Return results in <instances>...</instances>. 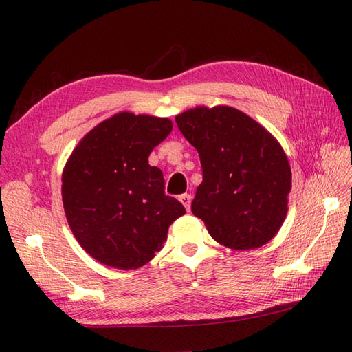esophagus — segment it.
I'll return each mask as SVG.
<instances>
[{"instance_id":"34e87169","label":"esophagus","mask_w":352,"mask_h":352,"mask_svg":"<svg viewBox=\"0 0 352 352\" xmlns=\"http://www.w3.org/2000/svg\"><path fill=\"white\" fill-rule=\"evenodd\" d=\"M180 203L184 206L186 210H190V203H192V197L189 195V193H184V195L180 197Z\"/></svg>"}]
</instances>
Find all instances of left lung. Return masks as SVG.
Segmentation results:
<instances>
[{"label":"left lung","mask_w":352,"mask_h":352,"mask_svg":"<svg viewBox=\"0 0 352 352\" xmlns=\"http://www.w3.org/2000/svg\"><path fill=\"white\" fill-rule=\"evenodd\" d=\"M197 148L203 183L192 213L216 242L256 250L272 241L289 210L292 170L280 142L263 125L230 106H198L175 116Z\"/></svg>","instance_id":"1"}]
</instances>
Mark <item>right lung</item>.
I'll return each instance as SVG.
<instances>
[{
  "label": "right lung",
  "mask_w": 352,
  "mask_h": 352,
  "mask_svg": "<svg viewBox=\"0 0 352 352\" xmlns=\"http://www.w3.org/2000/svg\"><path fill=\"white\" fill-rule=\"evenodd\" d=\"M170 131L168 118L119 111L94 126L66 162V219L81 248L100 263L124 271L144 266L186 213L164 195L163 172L148 163Z\"/></svg>",
  "instance_id": "obj_1"
}]
</instances>
